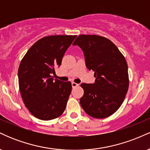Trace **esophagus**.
Wrapping results in <instances>:
<instances>
[{
	"label": "esophagus",
	"mask_w": 150,
	"mask_h": 150,
	"mask_svg": "<svg viewBox=\"0 0 150 150\" xmlns=\"http://www.w3.org/2000/svg\"><path fill=\"white\" fill-rule=\"evenodd\" d=\"M78 85H79L78 84L75 83V82H72V87H77V86H78Z\"/></svg>",
	"instance_id": "34e87169"
}]
</instances>
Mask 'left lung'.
<instances>
[{
  "mask_svg": "<svg viewBox=\"0 0 150 150\" xmlns=\"http://www.w3.org/2000/svg\"><path fill=\"white\" fill-rule=\"evenodd\" d=\"M73 45L80 46L86 66L94 72V84L82 83L80 102L89 116L104 118L114 113L124 101L129 86L128 64L117 46L98 35L78 36Z\"/></svg>",
  "mask_w": 150,
  "mask_h": 150,
  "instance_id": "1",
  "label": "left lung"
}]
</instances>
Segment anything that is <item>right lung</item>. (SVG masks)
Listing matches in <instances>:
<instances>
[{"label":"right lung","instance_id":"1","mask_svg":"<svg viewBox=\"0 0 150 150\" xmlns=\"http://www.w3.org/2000/svg\"><path fill=\"white\" fill-rule=\"evenodd\" d=\"M75 35L43 37L30 48L18 69L19 87L22 100L30 112L39 119L58 118L66 107L72 90L71 82L55 79V68Z\"/></svg>","mask_w":150,"mask_h":150}]
</instances>
